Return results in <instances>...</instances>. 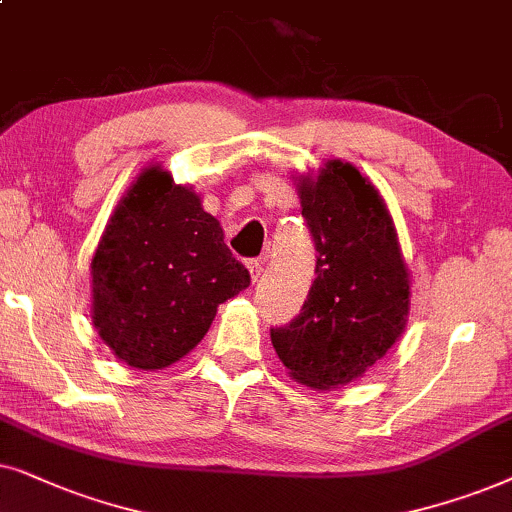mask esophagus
I'll list each match as a JSON object with an SVG mask.
<instances>
[{"mask_svg": "<svg viewBox=\"0 0 512 512\" xmlns=\"http://www.w3.org/2000/svg\"><path fill=\"white\" fill-rule=\"evenodd\" d=\"M248 269H250V278L252 281H260L262 271H264V260H248Z\"/></svg>", "mask_w": 512, "mask_h": 512, "instance_id": "obj_1", "label": "esophagus"}]
</instances>
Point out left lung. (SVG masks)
<instances>
[{"label":"left lung","mask_w":512,"mask_h":512,"mask_svg":"<svg viewBox=\"0 0 512 512\" xmlns=\"http://www.w3.org/2000/svg\"><path fill=\"white\" fill-rule=\"evenodd\" d=\"M302 217L316 248V278L271 344L292 377L337 388L363 377L403 335L410 278L377 189L351 163L332 159L299 180Z\"/></svg>","instance_id":"8db88e82"}]
</instances>
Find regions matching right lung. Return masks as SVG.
Listing matches in <instances>:
<instances>
[{"instance_id":"add662e5","label":"right lung","mask_w":512,"mask_h":512,"mask_svg":"<svg viewBox=\"0 0 512 512\" xmlns=\"http://www.w3.org/2000/svg\"><path fill=\"white\" fill-rule=\"evenodd\" d=\"M93 325L138 370L187 356L217 306L250 285L220 222L189 187L147 168L114 210L91 262Z\"/></svg>"}]
</instances>
